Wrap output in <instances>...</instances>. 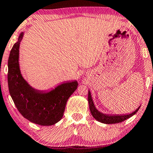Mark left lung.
<instances>
[{
  "label": "left lung",
  "instance_id": "8db88e82",
  "mask_svg": "<svg viewBox=\"0 0 153 153\" xmlns=\"http://www.w3.org/2000/svg\"><path fill=\"white\" fill-rule=\"evenodd\" d=\"M88 100L89 103V108L90 111H91V113L92 116L94 117V118H95L96 120L99 121V122H101L102 123H105V124H115V123H121L123 121H124L129 118H130L134 115L136 113H137L138 111H139L140 106L137 108V110L134 111L133 113H131L130 114H126V115H106L104 114L100 113V111L96 109L95 105H94V103L93 102V100H92L91 95L90 91H88Z\"/></svg>",
  "mask_w": 153,
  "mask_h": 153
}]
</instances>
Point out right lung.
Listing matches in <instances>:
<instances>
[{
  "label": "right lung",
  "instance_id": "obj_1",
  "mask_svg": "<svg viewBox=\"0 0 153 153\" xmlns=\"http://www.w3.org/2000/svg\"><path fill=\"white\" fill-rule=\"evenodd\" d=\"M24 33L14 44L8 59L7 81L10 95L20 114L35 124L54 125L63 116L66 103L76 91L77 81L65 83L49 93L36 91L29 85L21 74L19 49Z\"/></svg>",
  "mask_w": 153,
  "mask_h": 153
}]
</instances>
